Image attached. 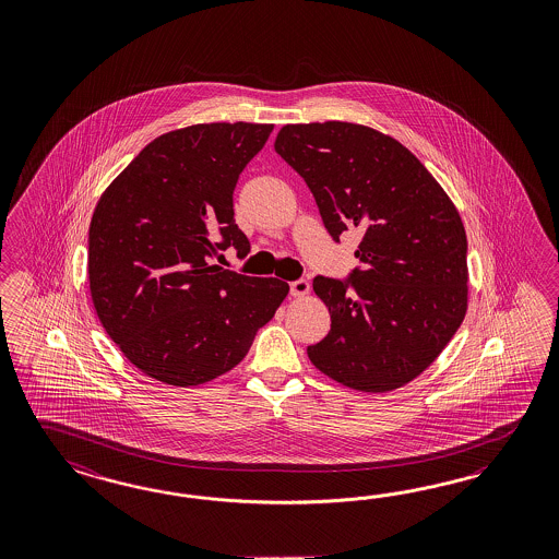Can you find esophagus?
Segmentation results:
<instances>
[{
    "label": "esophagus",
    "instance_id": "34e87169",
    "mask_svg": "<svg viewBox=\"0 0 559 559\" xmlns=\"http://www.w3.org/2000/svg\"><path fill=\"white\" fill-rule=\"evenodd\" d=\"M289 294L296 296V298H302L310 294V282L308 280H296L289 284Z\"/></svg>",
    "mask_w": 559,
    "mask_h": 559
}]
</instances>
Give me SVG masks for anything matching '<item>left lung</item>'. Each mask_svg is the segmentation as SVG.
Instances as JSON below:
<instances>
[{"instance_id": "1", "label": "left lung", "mask_w": 559, "mask_h": 559, "mask_svg": "<svg viewBox=\"0 0 559 559\" xmlns=\"http://www.w3.org/2000/svg\"><path fill=\"white\" fill-rule=\"evenodd\" d=\"M275 153L304 177L333 239L361 237V270L314 277L331 331L308 359L359 392L413 382L445 349L467 312L462 216L427 167L376 128L329 120L286 124Z\"/></svg>"}]
</instances>
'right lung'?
Instances as JSON below:
<instances>
[{"instance_id":"obj_1","label":"right lung","mask_w":559,"mask_h":559,"mask_svg":"<svg viewBox=\"0 0 559 559\" xmlns=\"http://www.w3.org/2000/svg\"><path fill=\"white\" fill-rule=\"evenodd\" d=\"M273 124L210 122L157 136L97 202L90 224V292L128 361L169 385L206 383L249 353L289 286L210 265L249 240L235 224L240 171Z\"/></svg>"}]
</instances>
